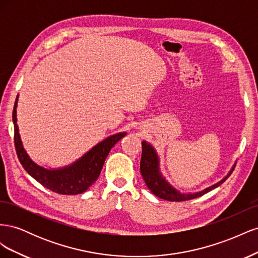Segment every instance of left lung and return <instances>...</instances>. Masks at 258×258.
I'll use <instances>...</instances> for the list:
<instances>
[{
  "instance_id": "obj_1",
  "label": "left lung",
  "mask_w": 258,
  "mask_h": 258,
  "mask_svg": "<svg viewBox=\"0 0 258 258\" xmlns=\"http://www.w3.org/2000/svg\"><path fill=\"white\" fill-rule=\"evenodd\" d=\"M140 170H141V174L144 178V182L155 196H157L160 199H165L168 201H185L195 199L197 197L202 196V195L207 194L208 191L216 188L222 183L226 181L232 170L230 171L229 175L226 176L221 182L216 183L215 185L208 187L205 190H202L197 194H181L173 188L159 172V162H158V156L156 154L154 147L148 144L147 142H142V156H141V162H140Z\"/></svg>"
}]
</instances>
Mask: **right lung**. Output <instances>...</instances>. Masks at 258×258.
<instances>
[{"mask_svg": "<svg viewBox=\"0 0 258 258\" xmlns=\"http://www.w3.org/2000/svg\"><path fill=\"white\" fill-rule=\"evenodd\" d=\"M16 106L17 99L14 105L13 121L15 130L14 142L18 159L27 172L38 183L60 195H77L87 190L99 177L111 148L126 136V132H120L108 137L104 141L91 148L73 165L58 170H48L37 166L34 161L31 160L23 148L18 132Z\"/></svg>", "mask_w": 258, "mask_h": 258, "instance_id": "1", "label": "right lung"}]
</instances>
